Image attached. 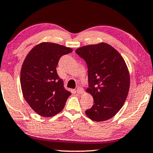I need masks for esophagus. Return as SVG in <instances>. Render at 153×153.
<instances>
[{"label": "esophagus", "instance_id": "1", "mask_svg": "<svg viewBox=\"0 0 153 153\" xmlns=\"http://www.w3.org/2000/svg\"><path fill=\"white\" fill-rule=\"evenodd\" d=\"M76 92L78 94H82L83 93V90L82 89H81L80 88H78V89L76 90Z\"/></svg>", "mask_w": 153, "mask_h": 153}]
</instances>
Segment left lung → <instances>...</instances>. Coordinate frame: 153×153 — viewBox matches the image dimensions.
<instances>
[{"label": "left lung", "mask_w": 153, "mask_h": 153, "mask_svg": "<svg viewBox=\"0 0 153 153\" xmlns=\"http://www.w3.org/2000/svg\"><path fill=\"white\" fill-rule=\"evenodd\" d=\"M78 55L88 65L89 88L94 104L85 111L94 121H104L115 116L123 107L130 87V75L124 59L109 44L101 42L78 48Z\"/></svg>", "instance_id": "1"}]
</instances>
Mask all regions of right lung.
<instances>
[{
	"label": "right lung",
	"instance_id": "obj_1",
	"mask_svg": "<svg viewBox=\"0 0 153 153\" xmlns=\"http://www.w3.org/2000/svg\"><path fill=\"white\" fill-rule=\"evenodd\" d=\"M73 51L60 44L42 42L31 49L22 63L20 85L25 100L39 115L51 117L62 111L71 93L57 74L60 58Z\"/></svg>",
	"mask_w": 153,
	"mask_h": 153
}]
</instances>
